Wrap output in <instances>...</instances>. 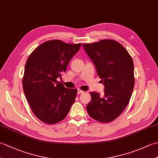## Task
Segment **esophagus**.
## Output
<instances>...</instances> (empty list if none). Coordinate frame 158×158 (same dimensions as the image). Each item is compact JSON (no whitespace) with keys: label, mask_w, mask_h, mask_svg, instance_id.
Instances as JSON below:
<instances>
[{"label":"esophagus","mask_w":158,"mask_h":158,"mask_svg":"<svg viewBox=\"0 0 158 158\" xmlns=\"http://www.w3.org/2000/svg\"><path fill=\"white\" fill-rule=\"evenodd\" d=\"M82 93H83V91H82L81 89H78V90H77V94H81Z\"/></svg>","instance_id":"obj_1"}]
</instances>
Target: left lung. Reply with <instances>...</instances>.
<instances>
[{"label":"left lung","mask_w":158,"mask_h":158,"mask_svg":"<svg viewBox=\"0 0 158 158\" xmlns=\"http://www.w3.org/2000/svg\"><path fill=\"white\" fill-rule=\"evenodd\" d=\"M105 85L104 94L90 92L86 106L89 115L99 122L109 123L119 117L128 105L135 86L134 63L129 53L114 40L83 44Z\"/></svg>","instance_id":"left-lung-1"}]
</instances>
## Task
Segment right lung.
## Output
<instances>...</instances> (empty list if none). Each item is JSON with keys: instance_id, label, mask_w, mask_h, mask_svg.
Wrapping results in <instances>:
<instances>
[{"instance_id": "right-lung-1", "label": "right lung", "mask_w": 158, "mask_h": 158, "mask_svg": "<svg viewBox=\"0 0 158 158\" xmlns=\"http://www.w3.org/2000/svg\"><path fill=\"white\" fill-rule=\"evenodd\" d=\"M81 43L51 40L28 56L22 79L23 92L33 113L43 123H57L65 118L75 100L77 89L57 81Z\"/></svg>"}]
</instances>
